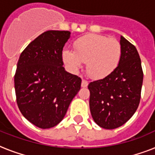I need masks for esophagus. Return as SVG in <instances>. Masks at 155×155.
I'll return each instance as SVG.
<instances>
[{"instance_id": "esophagus-1", "label": "esophagus", "mask_w": 155, "mask_h": 155, "mask_svg": "<svg viewBox=\"0 0 155 155\" xmlns=\"http://www.w3.org/2000/svg\"><path fill=\"white\" fill-rule=\"evenodd\" d=\"M87 85H88V82H87V80H83L82 83H81V86H82L83 87H86Z\"/></svg>"}]
</instances>
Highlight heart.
Instances as JSON below:
<instances>
[{
  "label": "heart",
  "instance_id": "obj_1",
  "mask_svg": "<svg viewBox=\"0 0 155 155\" xmlns=\"http://www.w3.org/2000/svg\"><path fill=\"white\" fill-rule=\"evenodd\" d=\"M73 47L74 51H63V62L73 71H77L83 63H86L87 74L95 80L108 77L120 63L121 46L115 38L87 35L75 40Z\"/></svg>",
  "mask_w": 155,
  "mask_h": 155
}]
</instances>
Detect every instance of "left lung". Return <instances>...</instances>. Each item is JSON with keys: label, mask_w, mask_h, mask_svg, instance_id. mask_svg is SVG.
Returning <instances> with one entry per match:
<instances>
[{"label": "left lung", "mask_w": 155, "mask_h": 155, "mask_svg": "<svg viewBox=\"0 0 155 155\" xmlns=\"http://www.w3.org/2000/svg\"><path fill=\"white\" fill-rule=\"evenodd\" d=\"M120 63L108 77L88 84L91 114L97 125L113 130L127 122L139 105L143 71L136 47L120 36Z\"/></svg>", "instance_id": "left-lung-1"}]
</instances>
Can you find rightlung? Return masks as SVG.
<instances>
[{"mask_svg":"<svg viewBox=\"0 0 155 155\" xmlns=\"http://www.w3.org/2000/svg\"><path fill=\"white\" fill-rule=\"evenodd\" d=\"M70 31L47 30L21 52L14 75L19 110L41 129L58 125L80 91L81 79L63 67V49Z\"/></svg>","mask_w":155,"mask_h":155,"instance_id":"add662e5","label":"right lung"}]
</instances>
